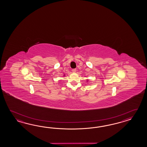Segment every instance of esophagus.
<instances>
[{
  "instance_id": "1",
  "label": "esophagus",
  "mask_w": 147,
  "mask_h": 147,
  "mask_svg": "<svg viewBox=\"0 0 147 147\" xmlns=\"http://www.w3.org/2000/svg\"><path fill=\"white\" fill-rule=\"evenodd\" d=\"M72 71L73 72H76V69H72Z\"/></svg>"
}]
</instances>
